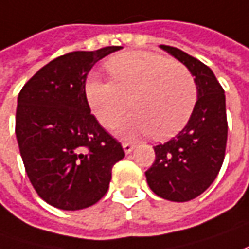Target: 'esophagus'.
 I'll return each mask as SVG.
<instances>
[{
    "instance_id": "1",
    "label": "esophagus",
    "mask_w": 249,
    "mask_h": 249,
    "mask_svg": "<svg viewBox=\"0 0 249 249\" xmlns=\"http://www.w3.org/2000/svg\"><path fill=\"white\" fill-rule=\"evenodd\" d=\"M123 149H124V151L126 154H129V153L135 149V146H133L132 143H129V142H124V143H123Z\"/></svg>"
}]
</instances>
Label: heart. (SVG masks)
I'll return each mask as SVG.
<instances>
[{
    "label": "heart",
    "mask_w": 249,
    "mask_h": 249,
    "mask_svg": "<svg viewBox=\"0 0 249 249\" xmlns=\"http://www.w3.org/2000/svg\"><path fill=\"white\" fill-rule=\"evenodd\" d=\"M106 69L113 80L89 75L85 82L87 100L105 128H116L129 105L135 111L121 126L128 138L151 133L168 139L190 120L198 89L184 65L154 52L129 51L108 59Z\"/></svg>",
    "instance_id": "obj_1"
}]
</instances>
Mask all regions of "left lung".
Returning a JSON list of instances; mask_svg holds the SVG:
<instances>
[{"instance_id": "8db88e82", "label": "left lung", "mask_w": 249, "mask_h": 249, "mask_svg": "<svg viewBox=\"0 0 249 249\" xmlns=\"http://www.w3.org/2000/svg\"><path fill=\"white\" fill-rule=\"evenodd\" d=\"M161 48L192 71L198 98L183 129L171 141L154 146L156 160L146 171V179L161 198L190 201L210 187L223 164L227 142L226 98L208 66L178 48Z\"/></svg>"}]
</instances>
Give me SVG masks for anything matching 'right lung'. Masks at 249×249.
Listing matches in <instances>:
<instances>
[{
	"label": "right lung",
	"instance_id": "1",
	"mask_svg": "<svg viewBox=\"0 0 249 249\" xmlns=\"http://www.w3.org/2000/svg\"><path fill=\"white\" fill-rule=\"evenodd\" d=\"M121 47L59 56L19 93L16 139L24 169L39 197L59 210L88 208L106 194L123 146L102 128L85 95L93 65Z\"/></svg>",
	"mask_w": 249,
	"mask_h": 249
}]
</instances>
